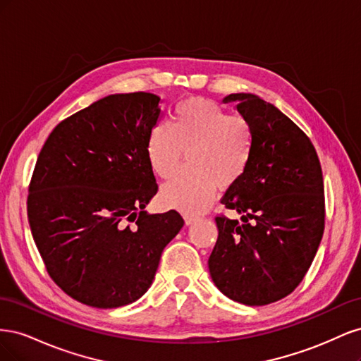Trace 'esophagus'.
I'll return each mask as SVG.
<instances>
[{
    "mask_svg": "<svg viewBox=\"0 0 361 361\" xmlns=\"http://www.w3.org/2000/svg\"><path fill=\"white\" fill-rule=\"evenodd\" d=\"M183 220H185V224L191 226L194 221L199 220V216L197 215H191V214H183Z\"/></svg>",
    "mask_w": 361,
    "mask_h": 361,
    "instance_id": "obj_1",
    "label": "esophagus"
}]
</instances>
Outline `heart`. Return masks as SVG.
I'll list each match as a JSON object with an SVG mask.
<instances>
[{
    "label": "heart",
    "instance_id": "obj_1",
    "mask_svg": "<svg viewBox=\"0 0 361 361\" xmlns=\"http://www.w3.org/2000/svg\"><path fill=\"white\" fill-rule=\"evenodd\" d=\"M255 149L247 118L231 116L218 104L194 97L179 104L174 122L152 126L146 152L152 169L170 178L188 150V166L162 187V200L185 212L204 211L218 187L228 188L244 176Z\"/></svg>",
    "mask_w": 361,
    "mask_h": 361
}]
</instances>
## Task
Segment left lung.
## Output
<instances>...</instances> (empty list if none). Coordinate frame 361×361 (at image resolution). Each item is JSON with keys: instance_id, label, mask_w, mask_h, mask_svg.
Instances as JSON below:
<instances>
[{"instance_id": "8db88e82", "label": "left lung", "mask_w": 361, "mask_h": 361, "mask_svg": "<svg viewBox=\"0 0 361 361\" xmlns=\"http://www.w3.org/2000/svg\"><path fill=\"white\" fill-rule=\"evenodd\" d=\"M255 134L244 176L221 203L243 223L216 216L218 239L207 260L215 286L245 305L285 298L304 279L319 248L324 179L309 137L277 106L251 93H232Z\"/></svg>"}]
</instances>
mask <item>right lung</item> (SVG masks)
<instances>
[{
	"mask_svg": "<svg viewBox=\"0 0 361 361\" xmlns=\"http://www.w3.org/2000/svg\"><path fill=\"white\" fill-rule=\"evenodd\" d=\"M159 102L146 92L93 102L54 128L32 171L27 212L39 253L51 279L92 307L143 297L183 226L176 211H145L158 191L146 143Z\"/></svg>",
	"mask_w": 361,
	"mask_h": 361,
	"instance_id": "add662e5",
	"label": "right lung"
}]
</instances>
